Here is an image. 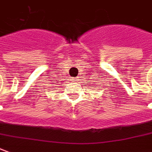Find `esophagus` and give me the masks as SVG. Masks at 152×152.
<instances>
[{
  "label": "esophagus",
  "instance_id": "obj_1",
  "mask_svg": "<svg viewBox=\"0 0 152 152\" xmlns=\"http://www.w3.org/2000/svg\"><path fill=\"white\" fill-rule=\"evenodd\" d=\"M76 80H77L76 78H72V81H76Z\"/></svg>",
  "mask_w": 152,
  "mask_h": 152
}]
</instances>
